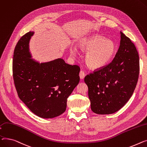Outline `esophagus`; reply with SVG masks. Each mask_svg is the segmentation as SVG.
Returning a JSON list of instances; mask_svg holds the SVG:
<instances>
[{"instance_id": "34e87169", "label": "esophagus", "mask_w": 147, "mask_h": 147, "mask_svg": "<svg viewBox=\"0 0 147 147\" xmlns=\"http://www.w3.org/2000/svg\"><path fill=\"white\" fill-rule=\"evenodd\" d=\"M79 75H80V77L81 79H84L85 76V74L84 71H81L80 72V74Z\"/></svg>"}]
</instances>
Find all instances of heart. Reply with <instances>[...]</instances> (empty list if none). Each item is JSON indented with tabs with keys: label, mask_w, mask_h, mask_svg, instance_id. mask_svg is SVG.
I'll return each mask as SVG.
<instances>
[{
	"label": "heart",
	"mask_w": 147,
	"mask_h": 147,
	"mask_svg": "<svg viewBox=\"0 0 147 147\" xmlns=\"http://www.w3.org/2000/svg\"><path fill=\"white\" fill-rule=\"evenodd\" d=\"M79 46L85 51H88L85 56L87 65L94 69H101L108 65L113 58L116 47L114 42L106 40L99 35H93L81 39ZM70 51L72 55H76V48L71 47Z\"/></svg>",
	"instance_id": "heart-1"
}]
</instances>
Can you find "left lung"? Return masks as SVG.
Returning <instances> with one entry per match:
<instances>
[{"label": "left lung", "mask_w": 147, "mask_h": 147, "mask_svg": "<svg viewBox=\"0 0 147 147\" xmlns=\"http://www.w3.org/2000/svg\"><path fill=\"white\" fill-rule=\"evenodd\" d=\"M120 38L113 60L84 78L88 88L91 109L96 114H112L123 107L131 97L138 80V53L131 39L122 32Z\"/></svg>", "instance_id": "1"}]
</instances>
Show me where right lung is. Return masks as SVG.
<instances>
[{
    "label": "right lung",
    "mask_w": 147,
    "mask_h": 147,
    "mask_svg": "<svg viewBox=\"0 0 147 147\" xmlns=\"http://www.w3.org/2000/svg\"><path fill=\"white\" fill-rule=\"evenodd\" d=\"M34 32L24 35L14 50L12 71L18 97L36 115L45 119L62 115L68 97L80 82V67L57 59L39 63L31 57L29 41Z\"/></svg>",
    "instance_id": "right-lung-1"
}]
</instances>
